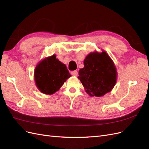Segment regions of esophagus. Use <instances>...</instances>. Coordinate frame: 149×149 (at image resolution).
Here are the masks:
<instances>
[{
    "mask_svg": "<svg viewBox=\"0 0 149 149\" xmlns=\"http://www.w3.org/2000/svg\"><path fill=\"white\" fill-rule=\"evenodd\" d=\"M78 71H76V70H74V71H72L71 72V74L73 75V76H77L78 75Z\"/></svg>",
    "mask_w": 149,
    "mask_h": 149,
    "instance_id": "1",
    "label": "esophagus"
}]
</instances>
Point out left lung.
<instances>
[{
    "instance_id": "1",
    "label": "left lung",
    "mask_w": 149,
    "mask_h": 149,
    "mask_svg": "<svg viewBox=\"0 0 149 149\" xmlns=\"http://www.w3.org/2000/svg\"><path fill=\"white\" fill-rule=\"evenodd\" d=\"M116 67L105 52L91 53L84 61L78 78L89 96L100 97L111 91L116 82Z\"/></svg>"
}]
</instances>
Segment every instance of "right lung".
<instances>
[{
    "label": "right lung",
    "mask_w": 149,
    "mask_h": 149,
    "mask_svg": "<svg viewBox=\"0 0 149 149\" xmlns=\"http://www.w3.org/2000/svg\"><path fill=\"white\" fill-rule=\"evenodd\" d=\"M70 76L66 65L56 59L55 55L44 59L35 68L36 85L44 94L55 93Z\"/></svg>",
    "instance_id": "1"
}]
</instances>
